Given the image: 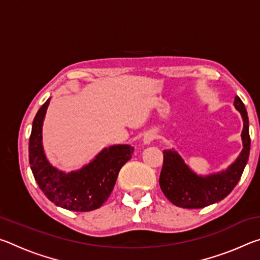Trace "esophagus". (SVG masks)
Wrapping results in <instances>:
<instances>
[{"label": "esophagus", "mask_w": 260, "mask_h": 260, "mask_svg": "<svg viewBox=\"0 0 260 260\" xmlns=\"http://www.w3.org/2000/svg\"><path fill=\"white\" fill-rule=\"evenodd\" d=\"M153 140H155V134H153V133H147L146 136H144V139H143V142L146 143V144H149Z\"/></svg>", "instance_id": "34e87169"}]
</instances>
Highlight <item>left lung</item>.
Segmentation results:
<instances>
[{
    "mask_svg": "<svg viewBox=\"0 0 260 260\" xmlns=\"http://www.w3.org/2000/svg\"><path fill=\"white\" fill-rule=\"evenodd\" d=\"M234 105L243 118L242 141L243 149L237 159L226 171L208 177H200L184 164L174 150H164L159 177L161 191L171 203L184 209H202L221 201L240 181L250 153L249 118L243 102L235 96Z\"/></svg>",
    "mask_w": 260,
    "mask_h": 260,
    "instance_id": "left-lung-1",
    "label": "left lung"
}]
</instances>
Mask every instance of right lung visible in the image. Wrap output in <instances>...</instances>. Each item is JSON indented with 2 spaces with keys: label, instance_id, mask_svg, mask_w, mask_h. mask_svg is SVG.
<instances>
[{
  "label": "right lung",
  "instance_id": "obj_1",
  "mask_svg": "<svg viewBox=\"0 0 260 260\" xmlns=\"http://www.w3.org/2000/svg\"><path fill=\"white\" fill-rule=\"evenodd\" d=\"M48 104L49 100L39 109L29 136L28 159L35 181L57 206L77 212L99 209L111 195L118 173L132 158L134 148L112 146L81 170L68 174L58 171L48 162L42 148V122Z\"/></svg>",
  "mask_w": 260,
  "mask_h": 260
}]
</instances>
